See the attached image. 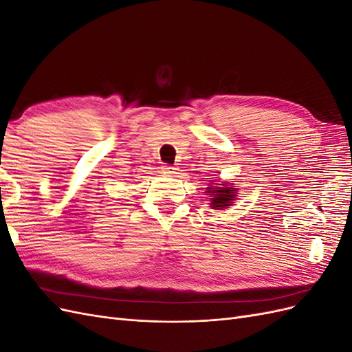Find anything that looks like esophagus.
<instances>
[{"label":"esophagus","mask_w":352,"mask_h":352,"mask_svg":"<svg viewBox=\"0 0 352 352\" xmlns=\"http://www.w3.org/2000/svg\"><path fill=\"white\" fill-rule=\"evenodd\" d=\"M164 172H167V173H176V167L175 166H172V164H164L163 167H162Z\"/></svg>","instance_id":"1"}]
</instances>
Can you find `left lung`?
<instances>
[{
    "mask_svg": "<svg viewBox=\"0 0 352 352\" xmlns=\"http://www.w3.org/2000/svg\"><path fill=\"white\" fill-rule=\"evenodd\" d=\"M208 195H212L211 198V207L212 208H226L232 204L233 198H235V190L236 188H229V186H223V188H207Z\"/></svg>",
    "mask_w": 352,
    "mask_h": 352,
    "instance_id": "left-lung-1",
    "label": "left lung"
}]
</instances>
